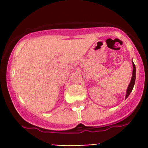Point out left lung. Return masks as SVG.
Segmentation results:
<instances>
[{
	"label": "left lung",
	"mask_w": 148,
	"mask_h": 148,
	"mask_svg": "<svg viewBox=\"0 0 148 148\" xmlns=\"http://www.w3.org/2000/svg\"><path fill=\"white\" fill-rule=\"evenodd\" d=\"M135 80H136V67H135V64H134V63L133 62V74H132V80H131L130 81V84L129 85L128 88H127L126 98L128 97V96L130 95L131 92H132V90H133L134 84H135Z\"/></svg>",
	"instance_id": "left-lung-1"
}]
</instances>
